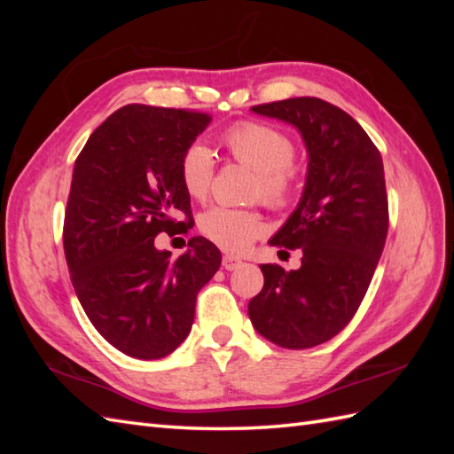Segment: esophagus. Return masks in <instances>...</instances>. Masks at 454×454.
<instances>
[{"label":"esophagus","mask_w":454,"mask_h":454,"mask_svg":"<svg viewBox=\"0 0 454 454\" xmlns=\"http://www.w3.org/2000/svg\"><path fill=\"white\" fill-rule=\"evenodd\" d=\"M239 265H242V262H239V259L234 257V255L222 257V267L228 269V271H234V269H238Z\"/></svg>","instance_id":"34e87169"}]
</instances>
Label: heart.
<instances>
[{
	"instance_id": "obj_1",
	"label": "heart",
	"mask_w": 454,
	"mask_h": 454,
	"mask_svg": "<svg viewBox=\"0 0 454 454\" xmlns=\"http://www.w3.org/2000/svg\"><path fill=\"white\" fill-rule=\"evenodd\" d=\"M228 156L252 168L255 177L249 197L273 210H286L302 185V166L294 158V142L281 129L262 121H238L222 132ZM216 161L200 140L187 144L179 158V179L187 195L205 200L215 181ZM200 234L230 254H242L265 234V220L257 208L210 207L199 216Z\"/></svg>"
}]
</instances>
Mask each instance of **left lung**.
<instances>
[{
  "label": "left lung",
  "instance_id": "left-lung-1",
  "mask_svg": "<svg viewBox=\"0 0 454 454\" xmlns=\"http://www.w3.org/2000/svg\"><path fill=\"white\" fill-rule=\"evenodd\" d=\"M294 124L306 142L308 177L301 205L269 244L302 249V265H259L265 283L247 312L265 340L285 349L330 341L353 320L388 234L382 156L361 124L317 98L252 107Z\"/></svg>",
  "mask_w": 454,
  "mask_h": 454
}]
</instances>
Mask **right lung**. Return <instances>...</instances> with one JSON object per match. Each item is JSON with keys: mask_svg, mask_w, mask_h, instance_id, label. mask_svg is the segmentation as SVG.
Listing matches in <instances>:
<instances>
[{"mask_svg": "<svg viewBox=\"0 0 454 454\" xmlns=\"http://www.w3.org/2000/svg\"><path fill=\"white\" fill-rule=\"evenodd\" d=\"M210 119L195 109L124 105L75 158L66 263L95 330L134 359H161L185 341L197 294L222 262L202 236L176 259L153 246L156 236H187L195 224L179 158Z\"/></svg>", "mask_w": 454, "mask_h": 454, "instance_id": "1", "label": "right lung"}]
</instances>
